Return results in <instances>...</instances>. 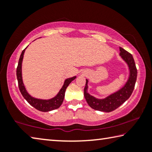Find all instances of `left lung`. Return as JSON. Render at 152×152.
Here are the masks:
<instances>
[{
  "label": "left lung",
  "instance_id": "1",
  "mask_svg": "<svg viewBox=\"0 0 152 152\" xmlns=\"http://www.w3.org/2000/svg\"><path fill=\"white\" fill-rule=\"evenodd\" d=\"M119 55L129 67V76L124 86L115 93L109 95L103 99H99L92 96L88 92V80H86V86L84 89V95L87 103L92 109L102 112H111L117 109L132 95L134 89L136 80H137V70L136 68L134 59L132 55L124 49L119 47Z\"/></svg>",
  "mask_w": 152,
  "mask_h": 152
}]
</instances>
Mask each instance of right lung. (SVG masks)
I'll return each instance as SVG.
<instances>
[{
  "label": "right lung",
  "instance_id": "right-lung-1",
  "mask_svg": "<svg viewBox=\"0 0 152 152\" xmlns=\"http://www.w3.org/2000/svg\"><path fill=\"white\" fill-rule=\"evenodd\" d=\"M27 48L23 50L20 56L19 63H18V66L17 68V78L18 80V85H19V88L20 93L23 95V96L25 98V99L32 107L35 108L38 110H40V111L48 112L50 111V110L58 109L64 101V96H65V92L67 87L71 83L72 81L74 80L76 78V76L72 77V78H67L66 80H65L64 85L61 87L60 91H59L58 94L55 97L52 98V99L48 100H43L36 99V98L31 96L30 94H29V93L27 92L26 89H25V87L24 86L23 82L22 79V61L23 59L25 51L27 49Z\"/></svg>",
  "mask_w": 152,
  "mask_h": 152
}]
</instances>
